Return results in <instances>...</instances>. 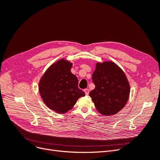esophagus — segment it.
Listing matches in <instances>:
<instances>
[{
	"instance_id": "esophagus-1",
	"label": "esophagus",
	"mask_w": 160,
	"mask_h": 160,
	"mask_svg": "<svg viewBox=\"0 0 160 160\" xmlns=\"http://www.w3.org/2000/svg\"><path fill=\"white\" fill-rule=\"evenodd\" d=\"M84 91H85V95H89V90L88 89H85L84 90Z\"/></svg>"
}]
</instances>
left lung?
<instances>
[{"label": "left lung", "instance_id": "1", "mask_svg": "<svg viewBox=\"0 0 160 160\" xmlns=\"http://www.w3.org/2000/svg\"><path fill=\"white\" fill-rule=\"evenodd\" d=\"M95 88L89 96L103 115L118 113L126 105L130 85L123 71L113 61L98 62L92 75Z\"/></svg>", "mask_w": 160, "mask_h": 160}]
</instances>
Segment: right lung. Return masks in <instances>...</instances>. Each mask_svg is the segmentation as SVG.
<instances>
[{"label": "right lung", "mask_w": 160, "mask_h": 160, "mask_svg": "<svg viewBox=\"0 0 160 160\" xmlns=\"http://www.w3.org/2000/svg\"><path fill=\"white\" fill-rule=\"evenodd\" d=\"M72 65L65 59L58 60L47 69L38 83L43 102L57 113H67L85 95L78 88L77 77L71 72Z\"/></svg>", "instance_id": "obj_1"}]
</instances>
